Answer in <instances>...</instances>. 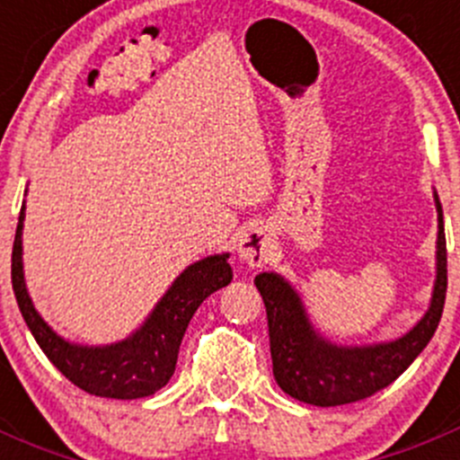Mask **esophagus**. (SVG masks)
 Returning a JSON list of instances; mask_svg holds the SVG:
<instances>
[{
	"label": "esophagus",
	"mask_w": 460,
	"mask_h": 460,
	"mask_svg": "<svg viewBox=\"0 0 460 460\" xmlns=\"http://www.w3.org/2000/svg\"><path fill=\"white\" fill-rule=\"evenodd\" d=\"M273 240L271 234L262 226H253V229H247L238 240V256L244 264H249L252 269L262 267L267 262L269 253H271Z\"/></svg>",
	"instance_id": "obj_1"
}]
</instances>
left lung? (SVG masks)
Instances as JSON below:
<instances>
[{
  "mask_svg": "<svg viewBox=\"0 0 460 460\" xmlns=\"http://www.w3.org/2000/svg\"><path fill=\"white\" fill-rule=\"evenodd\" d=\"M436 235V280L428 312L407 333L374 345H336L314 327L303 298L285 276L262 271L256 287L267 307L273 378L285 394L307 405L336 407L363 401L398 378L428 347L438 327L447 291L443 208Z\"/></svg>",
  "mask_w": 460,
  "mask_h": 460,
  "instance_id": "left-lung-1",
  "label": "left lung"
}]
</instances>
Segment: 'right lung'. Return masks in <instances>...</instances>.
Listing matches in <instances>:
<instances>
[{
  "label": "right lung",
  "instance_id": "1",
  "mask_svg": "<svg viewBox=\"0 0 460 460\" xmlns=\"http://www.w3.org/2000/svg\"><path fill=\"white\" fill-rule=\"evenodd\" d=\"M26 204H22L20 222L13 244V291L17 305L50 363L73 385L93 396L133 401L155 394L175 372L180 342L198 307L231 282L229 253H213L189 264L164 291L146 320L127 338L111 345H80L59 336L32 305L24 278L22 260V231H24Z\"/></svg>",
  "mask_w": 460,
  "mask_h": 460
}]
</instances>
